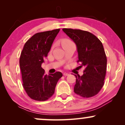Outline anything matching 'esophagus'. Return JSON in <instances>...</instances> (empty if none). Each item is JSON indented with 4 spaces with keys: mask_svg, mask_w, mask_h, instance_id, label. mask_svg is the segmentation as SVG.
Segmentation results:
<instances>
[{
    "mask_svg": "<svg viewBox=\"0 0 125 125\" xmlns=\"http://www.w3.org/2000/svg\"><path fill=\"white\" fill-rule=\"evenodd\" d=\"M63 74L64 76H68L69 74L67 73L66 72H63Z\"/></svg>",
    "mask_w": 125,
    "mask_h": 125,
    "instance_id": "esophagus-1",
    "label": "esophagus"
}]
</instances>
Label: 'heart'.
I'll list each match as a JSON object with an SVG mask.
<instances>
[{
  "instance_id": "1",
  "label": "heart",
  "mask_w": 125,
  "mask_h": 125,
  "mask_svg": "<svg viewBox=\"0 0 125 125\" xmlns=\"http://www.w3.org/2000/svg\"><path fill=\"white\" fill-rule=\"evenodd\" d=\"M71 41H70L69 39H63L62 41V44L63 45L64 44L68 43L71 42Z\"/></svg>"
}]
</instances>
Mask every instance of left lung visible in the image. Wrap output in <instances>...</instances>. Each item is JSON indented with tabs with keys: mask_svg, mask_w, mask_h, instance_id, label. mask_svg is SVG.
<instances>
[{
	"mask_svg": "<svg viewBox=\"0 0 125 125\" xmlns=\"http://www.w3.org/2000/svg\"><path fill=\"white\" fill-rule=\"evenodd\" d=\"M62 31L76 45L80 67H85L82 76L75 75L74 93L83 97L94 96L102 88L106 76L107 58L103 44L89 31L66 28Z\"/></svg>",
	"mask_w": 125,
	"mask_h": 125,
	"instance_id": "8db88e82",
	"label": "left lung"
}]
</instances>
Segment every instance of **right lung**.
Instances as JSON below:
<instances>
[{
	"instance_id": "1",
	"label": "right lung",
	"mask_w": 125,
	"mask_h": 125,
	"mask_svg": "<svg viewBox=\"0 0 125 125\" xmlns=\"http://www.w3.org/2000/svg\"><path fill=\"white\" fill-rule=\"evenodd\" d=\"M60 29L37 33L24 45L19 60L23 86L32 99L44 101L54 93L62 73L56 72L47 75L42 67Z\"/></svg>"
}]
</instances>
